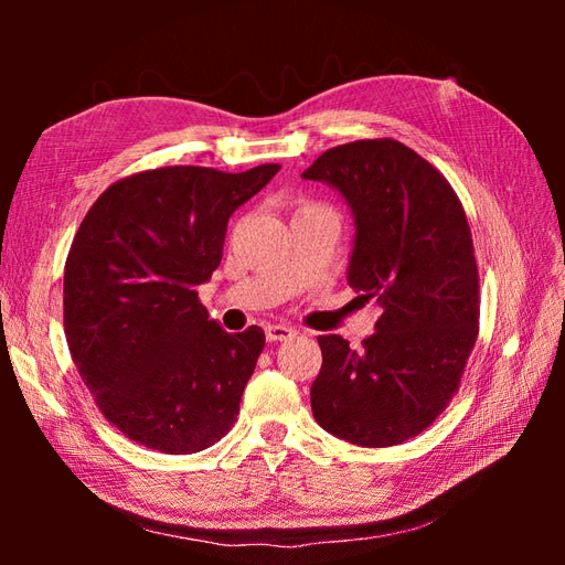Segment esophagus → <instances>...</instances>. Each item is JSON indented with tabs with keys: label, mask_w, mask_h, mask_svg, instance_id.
I'll list each match as a JSON object with an SVG mask.
<instances>
[{
	"label": "esophagus",
	"mask_w": 565,
	"mask_h": 565,
	"mask_svg": "<svg viewBox=\"0 0 565 565\" xmlns=\"http://www.w3.org/2000/svg\"><path fill=\"white\" fill-rule=\"evenodd\" d=\"M264 334H267L269 342H284V340H291L296 332L289 326H267Z\"/></svg>",
	"instance_id": "1"
}]
</instances>
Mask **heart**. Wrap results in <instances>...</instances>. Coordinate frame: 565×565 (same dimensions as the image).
<instances>
[{
  "label": "heart",
  "mask_w": 565,
  "mask_h": 565,
  "mask_svg": "<svg viewBox=\"0 0 565 565\" xmlns=\"http://www.w3.org/2000/svg\"><path fill=\"white\" fill-rule=\"evenodd\" d=\"M310 209H322V206H320V203H310V201H303L301 206H298V213H301V211H310Z\"/></svg>",
  "instance_id": "heart-1"
}]
</instances>
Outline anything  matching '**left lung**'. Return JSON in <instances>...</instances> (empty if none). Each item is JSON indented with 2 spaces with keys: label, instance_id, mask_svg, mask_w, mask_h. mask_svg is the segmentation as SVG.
I'll return each mask as SVG.
<instances>
[{
  "label": "left lung",
  "instance_id": "left-lung-1",
  "mask_svg": "<svg viewBox=\"0 0 565 565\" xmlns=\"http://www.w3.org/2000/svg\"><path fill=\"white\" fill-rule=\"evenodd\" d=\"M352 206L350 286L376 298V332L350 350L318 338L310 405L322 429L359 447L417 437L447 411L478 338L481 286L471 227L435 164L393 138L330 148L303 172Z\"/></svg>",
  "mask_w": 565,
  "mask_h": 565
}]
</instances>
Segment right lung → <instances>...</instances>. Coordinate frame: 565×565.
<instances>
[{
    "label": "right lung",
    "mask_w": 565,
    "mask_h": 565,
    "mask_svg": "<svg viewBox=\"0 0 565 565\" xmlns=\"http://www.w3.org/2000/svg\"><path fill=\"white\" fill-rule=\"evenodd\" d=\"M279 170L158 167L118 179L79 223L65 338L94 403L130 441L196 454L235 425L264 330L225 332L199 286L218 269L231 215Z\"/></svg>",
    "instance_id": "obj_1"
}]
</instances>
